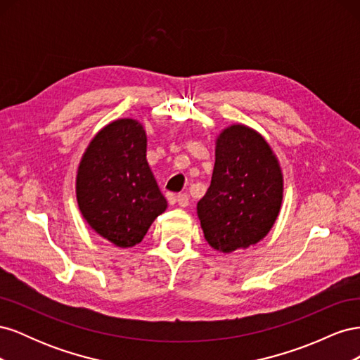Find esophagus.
<instances>
[{
    "label": "esophagus",
    "mask_w": 360,
    "mask_h": 360,
    "mask_svg": "<svg viewBox=\"0 0 360 360\" xmlns=\"http://www.w3.org/2000/svg\"><path fill=\"white\" fill-rule=\"evenodd\" d=\"M177 202L180 207H188L189 205V197L186 193H179L177 195Z\"/></svg>",
    "instance_id": "1"
}]
</instances>
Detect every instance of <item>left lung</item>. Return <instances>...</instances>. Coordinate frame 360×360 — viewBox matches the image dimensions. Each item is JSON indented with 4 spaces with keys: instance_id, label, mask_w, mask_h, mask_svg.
Instances as JSON below:
<instances>
[{
    "instance_id": "obj_1",
    "label": "left lung",
    "mask_w": 360,
    "mask_h": 360,
    "mask_svg": "<svg viewBox=\"0 0 360 360\" xmlns=\"http://www.w3.org/2000/svg\"><path fill=\"white\" fill-rule=\"evenodd\" d=\"M214 156L210 188L197 212L205 240L228 254L267 236L281 210L284 180L274 150L248 126L222 130Z\"/></svg>"
}]
</instances>
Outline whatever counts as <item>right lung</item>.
I'll list each match as a JSON object with an SVG mask.
<instances>
[{
	"label": "right lung",
	"mask_w": 360,
	"mask_h": 360,
	"mask_svg": "<svg viewBox=\"0 0 360 360\" xmlns=\"http://www.w3.org/2000/svg\"><path fill=\"white\" fill-rule=\"evenodd\" d=\"M146 153L143 124L122 118L91 139L79 163V210L97 234L118 248L138 245L168 207Z\"/></svg>",
	"instance_id": "obj_1"
}]
</instances>
